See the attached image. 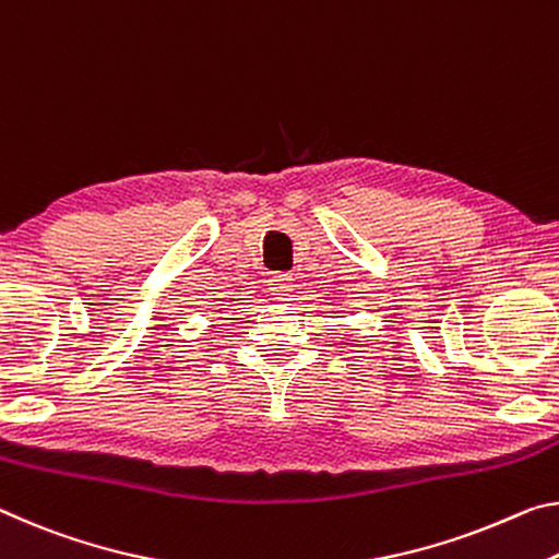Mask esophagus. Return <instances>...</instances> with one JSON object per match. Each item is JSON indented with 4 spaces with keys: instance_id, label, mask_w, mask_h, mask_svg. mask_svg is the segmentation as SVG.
Returning a JSON list of instances; mask_svg holds the SVG:
<instances>
[{
    "instance_id": "obj_1",
    "label": "esophagus",
    "mask_w": 559,
    "mask_h": 559,
    "mask_svg": "<svg viewBox=\"0 0 559 559\" xmlns=\"http://www.w3.org/2000/svg\"><path fill=\"white\" fill-rule=\"evenodd\" d=\"M271 296L278 298V300H288L290 294H294V273H273L271 281Z\"/></svg>"
}]
</instances>
